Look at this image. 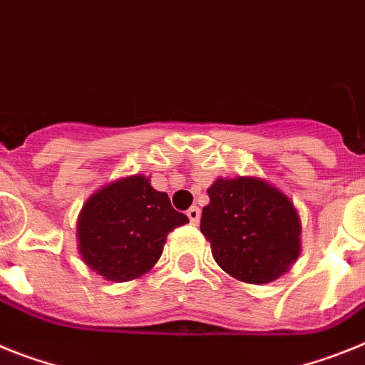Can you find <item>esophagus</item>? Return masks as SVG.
<instances>
[{
	"label": "esophagus",
	"mask_w": 365,
	"mask_h": 365,
	"mask_svg": "<svg viewBox=\"0 0 365 365\" xmlns=\"http://www.w3.org/2000/svg\"><path fill=\"white\" fill-rule=\"evenodd\" d=\"M186 216L190 217V221H192V225H197L199 220H201V210H199V207H192V208H188V212H186Z\"/></svg>",
	"instance_id": "34e87169"
}]
</instances>
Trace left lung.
Instances as JSON below:
<instances>
[{"mask_svg": "<svg viewBox=\"0 0 365 365\" xmlns=\"http://www.w3.org/2000/svg\"><path fill=\"white\" fill-rule=\"evenodd\" d=\"M201 232L217 266L230 277L266 284L301 253V220L279 188L255 177L217 179L207 190Z\"/></svg>", "mask_w": 365, "mask_h": 365, "instance_id": "1", "label": "left lung"}]
</instances>
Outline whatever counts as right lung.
Masks as SVG:
<instances>
[{
	"instance_id": "add662e5",
	"label": "right lung",
	"mask_w": 365,
	"mask_h": 365,
	"mask_svg": "<svg viewBox=\"0 0 365 365\" xmlns=\"http://www.w3.org/2000/svg\"><path fill=\"white\" fill-rule=\"evenodd\" d=\"M188 223L157 192L149 177L114 180L90 195L77 221L79 253L86 266L112 282L138 279L160 258L166 236Z\"/></svg>"
}]
</instances>
